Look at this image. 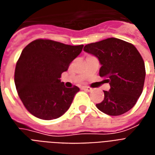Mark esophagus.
Wrapping results in <instances>:
<instances>
[{"label":"esophagus","instance_id":"esophagus-1","mask_svg":"<svg viewBox=\"0 0 155 155\" xmlns=\"http://www.w3.org/2000/svg\"><path fill=\"white\" fill-rule=\"evenodd\" d=\"M82 88L84 89V90H85V91H91V90H92V88H91V87H87V86H85V87H83Z\"/></svg>","mask_w":155,"mask_h":155}]
</instances>
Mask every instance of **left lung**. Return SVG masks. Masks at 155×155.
Returning a JSON list of instances; mask_svg holds the SVG:
<instances>
[{"mask_svg":"<svg viewBox=\"0 0 155 155\" xmlns=\"http://www.w3.org/2000/svg\"><path fill=\"white\" fill-rule=\"evenodd\" d=\"M83 50L99 59V75L110 86L97 107L109 116L130 110L140 97L145 78L144 60L137 48L122 39L109 38L85 45Z\"/></svg>","mask_w":155,"mask_h":155,"instance_id":"obj_1","label":"left lung"}]
</instances>
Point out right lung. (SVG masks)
<instances>
[{
  "instance_id": "right-lung-1",
  "label": "right lung",
  "mask_w": 155,
  "mask_h": 155,
  "mask_svg": "<svg viewBox=\"0 0 155 155\" xmlns=\"http://www.w3.org/2000/svg\"><path fill=\"white\" fill-rule=\"evenodd\" d=\"M83 45H64L51 39L34 40L20 54L15 71V84L27 110L42 120L63 116L79 88H68L61 74L82 52Z\"/></svg>"
}]
</instances>
